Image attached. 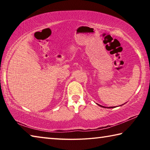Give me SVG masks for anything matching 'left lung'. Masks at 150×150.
<instances>
[{"label":"left lung","instance_id":"obj_1","mask_svg":"<svg viewBox=\"0 0 150 150\" xmlns=\"http://www.w3.org/2000/svg\"><path fill=\"white\" fill-rule=\"evenodd\" d=\"M99 105L100 106H101V107H103V108H106V107H105V106H101V105ZM113 107H115V106H111V107H108V108H113Z\"/></svg>","mask_w":150,"mask_h":150}]
</instances>
